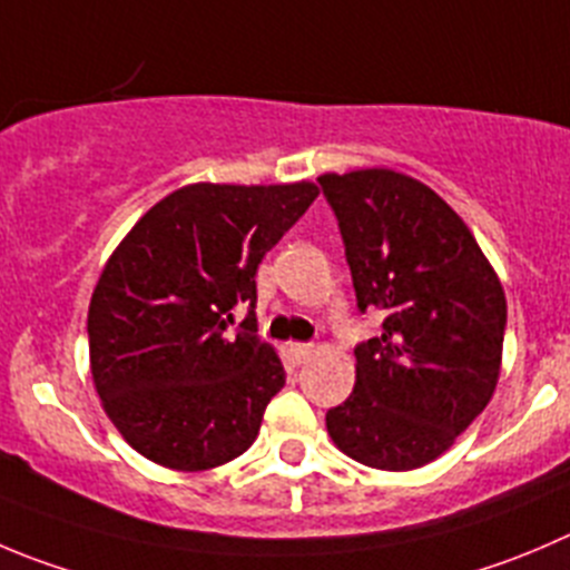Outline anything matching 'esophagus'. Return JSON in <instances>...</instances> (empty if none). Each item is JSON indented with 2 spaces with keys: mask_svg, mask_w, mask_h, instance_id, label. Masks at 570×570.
Instances as JSON below:
<instances>
[{
  "mask_svg": "<svg viewBox=\"0 0 570 570\" xmlns=\"http://www.w3.org/2000/svg\"><path fill=\"white\" fill-rule=\"evenodd\" d=\"M291 355H294L296 363H307L313 355H316V346H313V344H291Z\"/></svg>",
  "mask_w": 570,
  "mask_h": 570,
  "instance_id": "34e87169",
  "label": "esophagus"
}]
</instances>
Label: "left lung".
Returning a JSON list of instances; mask_svg holds the SVG:
<instances>
[{"instance_id":"8db88e82","label":"left lung","mask_w":570,"mask_h":570,"mask_svg":"<svg viewBox=\"0 0 570 570\" xmlns=\"http://www.w3.org/2000/svg\"><path fill=\"white\" fill-rule=\"evenodd\" d=\"M357 307L386 313L355 350V389L327 411L341 453L416 470L451 451L501 377L507 296L473 232L431 187L389 167L318 176Z\"/></svg>"}]
</instances>
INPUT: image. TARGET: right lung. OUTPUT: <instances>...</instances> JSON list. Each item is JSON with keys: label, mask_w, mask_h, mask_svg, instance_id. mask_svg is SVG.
<instances>
[{"label": "right lung", "mask_w": 570, "mask_h": 570, "mask_svg": "<svg viewBox=\"0 0 570 570\" xmlns=\"http://www.w3.org/2000/svg\"><path fill=\"white\" fill-rule=\"evenodd\" d=\"M313 181H198L165 195L114 248L89 305V366L102 411L134 451L198 473L252 448L285 386L276 350L229 335L257 302V265L316 200Z\"/></svg>", "instance_id": "add662e5"}]
</instances>
